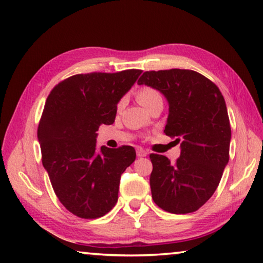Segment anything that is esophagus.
<instances>
[{
	"instance_id": "esophagus-1",
	"label": "esophagus",
	"mask_w": 263,
	"mask_h": 263,
	"mask_svg": "<svg viewBox=\"0 0 263 263\" xmlns=\"http://www.w3.org/2000/svg\"><path fill=\"white\" fill-rule=\"evenodd\" d=\"M136 151H137V156H138V157H145V156H147V152L145 151L144 148H142V147H137Z\"/></svg>"
}]
</instances>
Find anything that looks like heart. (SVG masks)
<instances>
[{
	"label": "heart",
	"instance_id": "heart-1",
	"mask_svg": "<svg viewBox=\"0 0 263 263\" xmlns=\"http://www.w3.org/2000/svg\"><path fill=\"white\" fill-rule=\"evenodd\" d=\"M160 94L156 91V89L151 87H142L137 93V100L139 101L140 105H143L144 107H146L148 104H151L152 101L156 99H159ZM123 105V101L119 104V107Z\"/></svg>",
	"mask_w": 263,
	"mask_h": 263
}]
</instances>
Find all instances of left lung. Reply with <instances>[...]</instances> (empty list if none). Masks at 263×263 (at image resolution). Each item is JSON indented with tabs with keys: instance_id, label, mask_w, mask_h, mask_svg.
<instances>
[{
	"instance_id": "1",
	"label": "left lung",
	"mask_w": 263,
	"mask_h": 263,
	"mask_svg": "<svg viewBox=\"0 0 263 263\" xmlns=\"http://www.w3.org/2000/svg\"><path fill=\"white\" fill-rule=\"evenodd\" d=\"M138 85L165 97L164 133L181 144L175 164L163 155H150L152 198L167 213H194L213 196L229 162L232 130L224 98L214 82L189 69L145 72Z\"/></svg>"
}]
</instances>
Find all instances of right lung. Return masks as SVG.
<instances>
[{
  "label": "right lung",
  "instance_id": "add662e5",
  "mask_svg": "<svg viewBox=\"0 0 263 263\" xmlns=\"http://www.w3.org/2000/svg\"><path fill=\"white\" fill-rule=\"evenodd\" d=\"M142 70L77 74L47 98L37 128L42 164L64 206L81 218H98L118 201L121 174L136 159L132 146H97L101 124L115 123L117 105Z\"/></svg>",
  "mask_w": 263,
  "mask_h": 263
}]
</instances>
